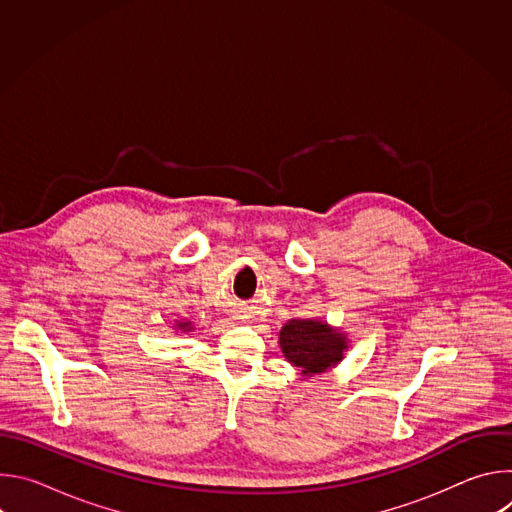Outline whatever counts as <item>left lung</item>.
<instances>
[{"mask_svg":"<svg viewBox=\"0 0 512 512\" xmlns=\"http://www.w3.org/2000/svg\"><path fill=\"white\" fill-rule=\"evenodd\" d=\"M285 358L304 375H320L342 360L346 340L326 324L314 320H289L279 332Z\"/></svg>","mask_w":512,"mask_h":512,"instance_id":"obj_1","label":"left lung"}]
</instances>
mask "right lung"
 <instances>
[{
	"label": "right lung",
	"instance_id": "add662e5",
	"mask_svg": "<svg viewBox=\"0 0 512 512\" xmlns=\"http://www.w3.org/2000/svg\"><path fill=\"white\" fill-rule=\"evenodd\" d=\"M178 328H180V330H190L192 326H190V322H180V324H178Z\"/></svg>",
	"mask_w": 512,
	"mask_h": 512
}]
</instances>
